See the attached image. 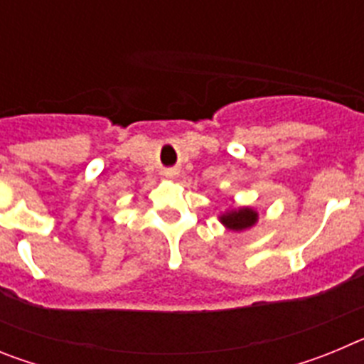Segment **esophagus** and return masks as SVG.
<instances>
[{
    "label": "esophagus",
    "mask_w": 364,
    "mask_h": 364,
    "mask_svg": "<svg viewBox=\"0 0 364 364\" xmlns=\"http://www.w3.org/2000/svg\"><path fill=\"white\" fill-rule=\"evenodd\" d=\"M176 171H173V169H166V176H175Z\"/></svg>",
    "instance_id": "esophagus-1"
}]
</instances>
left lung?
<instances>
[{
    "label": "left lung",
    "instance_id": "left-lung-1",
    "mask_svg": "<svg viewBox=\"0 0 364 364\" xmlns=\"http://www.w3.org/2000/svg\"><path fill=\"white\" fill-rule=\"evenodd\" d=\"M218 218H220V222L228 230L242 231L255 226V222L259 220V213L252 210V208H239V210H228L226 213H222Z\"/></svg>",
    "mask_w": 364,
    "mask_h": 364
}]
</instances>
